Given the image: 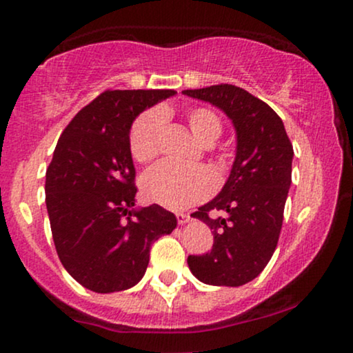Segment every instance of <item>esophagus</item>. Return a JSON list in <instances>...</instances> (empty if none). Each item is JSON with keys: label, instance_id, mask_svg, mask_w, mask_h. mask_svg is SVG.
<instances>
[{"label": "esophagus", "instance_id": "esophagus-1", "mask_svg": "<svg viewBox=\"0 0 353 353\" xmlns=\"http://www.w3.org/2000/svg\"><path fill=\"white\" fill-rule=\"evenodd\" d=\"M176 219H177V222L182 225V224H185V222L190 221V216H188V214H184V212H177Z\"/></svg>", "mask_w": 353, "mask_h": 353}]
</instances>
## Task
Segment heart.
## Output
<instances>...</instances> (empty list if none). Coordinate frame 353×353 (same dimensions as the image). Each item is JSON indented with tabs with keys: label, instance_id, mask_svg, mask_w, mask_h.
I'll return each mask as SVG.
<instances>
[{
	"label": "heart",
	"instance_id": "1",
	"mask_svg": "<svg viewBox=\"0 0 353 353\" xmlns=\"http://www.w3.org/2000/svg\"><path fill=\"white\" fill-rule=\"evenodd\" d=\"M165 116L163 109H149L136 117L129 131V151L137 163H149L159 154ZM185 121L199 143L212 145L222 134V123L208 108L189 109ZM216 189V179L208 169H181L163 163L149 169L141 181L145 201L179 210L208 199Z\"/></svg>",
	"mask_w": 353,
	"mask_h": 353
}]
</instances>
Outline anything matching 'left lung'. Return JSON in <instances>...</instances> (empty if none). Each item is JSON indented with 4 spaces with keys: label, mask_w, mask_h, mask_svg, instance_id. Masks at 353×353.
Wrapping results in <instances>:
<instances>
[{
    "label": "left lung",
    "mask_w": 353,
    "mask_h": 353,
    "mask_svg": "<svg viewBox=\"0 0 353 353\" xmlns=\"http://www.w3.org/2000/svg\"><path fill=\"white\" fill-rule=\"evenodd\" d=\"M182 92L224 111L237 136L228 182L192 214L212 230V250L189 255V269L209 285H244L264 270L277 247L292 182V143L277 112L245 89L216 84ZM212 210L228 216L212 219Z\"/></svg>",
    "instance_id": "obj_1"
}]
</instances>
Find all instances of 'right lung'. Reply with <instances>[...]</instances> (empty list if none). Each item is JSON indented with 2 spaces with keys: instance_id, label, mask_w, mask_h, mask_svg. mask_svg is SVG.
Masks as SVG:
<instances>
[{
  "instance_id": "1",
  "label": "right lung",
  "mask_w": 353,
  "mask_h": 353,
  "mask_svg": "<svg viewBox=\"0 0 353 353\" xmlns=\"http://www.w3.org/2000/svg\"><path fill=\"white\" fill-rule=\"evenodd\" d=\"M174 94L108 89L72 117L56 144L44 185L52 241L64 269L92 292L134 287L152 242L176 229V216L161 205L134 209L129 151L132 121Z\"/></svg>"
}]
</instances>
